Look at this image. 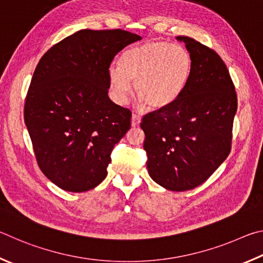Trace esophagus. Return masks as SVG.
<instances>
[{"instance_id":"esophagus-1","label":"esophagus","mask_w":263,"mask_h":263,"mask_svg":"<svg viewBox=\"0 0 263 263\" xmlns=\"http://www.w3.org/2000/svg\"><path fill=\"white\" fill-rule=\"evenodd\" d=\"M140 122H141V117L140 115H136V114H133L132 115V127H139L140 126Z\"/></svg>"}]
</instances>
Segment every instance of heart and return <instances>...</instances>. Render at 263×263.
Masks as SVG:
<instances>
[{
  "label": "heart",
  "instance_id": "1",
  "mask_svg": "<svg viewBox=\"0 0 263 263\" xmlns=\"http://www.w3.org/2000/svg\"><path fill=\"white\" fill-rule=\"evenodd\" d=\"M192 72V58L181 45L149 40L126 50L119 64L108 69L110 85L118 103H126L132 82L141 103L163 109L176 103L185 91Z\"/></svg>",
  "mask_w": 263,
  "mask_h": 263
}]
</instances>
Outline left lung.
<instances>
[{"label": "left lung", "instance_id": "8db88e82", "mask_svg": "<svg viewBox=\"0 0 263 263\" xmlns=\"http://www.w3.org/2000/svg\"><path fill=\"white\" fill-rule=\"evenodd\" d=\"M177 40L192 58L190 81L176 103L146 114L141 128L151 179L165 190L183 192L203 183L228 158L238 103L219 55L190 36Z\"/></svg>", "mask_w": 263, "mask_h": 263}]
</instances>
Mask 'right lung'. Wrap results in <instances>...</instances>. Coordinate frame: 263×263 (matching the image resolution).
<instances>
[{
	"label": "right lung",
	"mask_w": 263,
	"mask_h": 263,
	"mask_svg": "<svg viewBox=\"0 0 263 263\" xmlns=\"http://www.w3.org/2000/svg\"><path fill=\"white\" fill-rule=\"evenodd\" d=\"M141 35L81 30L48 49L33 72L24 121L36 162L67 192L90 191L107 176L113 146L130 129L132 113L108 97L115 55Z\"/></svg>",
	"instance_id": "right-lung-1"
}]
</instances>
